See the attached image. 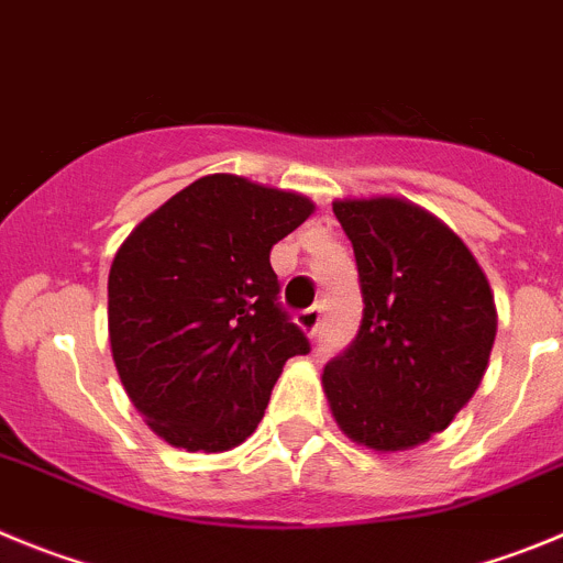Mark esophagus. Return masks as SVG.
<instances>
[{
    "label": "esophagus",
    "instance_id": "34e87169",
    "mask_svg": "<svg viewBox=\"0 0 563 563\" xmlns=\"http://www.w3.org/2000/svg\"><path fill=\"white\" fill-rule=\"evenodd\" d=\"M319 322H322V308H319V306L306 308V311L297 313V325H300L302 331L308 333V336H317Z\"/></svg>",
    "mask_w": 563,
    "mask_h": 563
}]
</instances>
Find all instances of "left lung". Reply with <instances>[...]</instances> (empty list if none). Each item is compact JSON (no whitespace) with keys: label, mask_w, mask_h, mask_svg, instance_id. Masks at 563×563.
Wrapping results in <instances>:
<instances>
[{"label":"left lung","mask_w":563,"mask_h":563,"mask_svg":"<svg viewBox=\"0 0 563 563\" xmlns=\"http://www.w3.org/2000/svg\"><path fill=\"white\" fill-rule=\"evenodd\" d=\"M351 238L364 317L322 389L353 443L404 452L443 432L488 369L496 306L477 257L398 196L333 201Z\"/></svg>","instance_id":"left-lung-1"}]
</instances>
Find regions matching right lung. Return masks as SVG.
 I'll list each match as a JSON object with an SVG mask.
<instances>
[{"mask_svg": "<svg viewBox=\"0 0 563 563\" xmlns=\"http://www.w3.org/2000/svg\"><path fill=\"white\" fill-rule=\"evenodd\" d=\"M313 201L210 174L131 230L109 272V342L145 423L187 452H230L257 429L283 364L311 351L277 302V241Z\"/></svg>", "mask_w": 563, "mask_h": 563, "instance_id": "right-lung-1", "label": "right lung"}]
</instances>
